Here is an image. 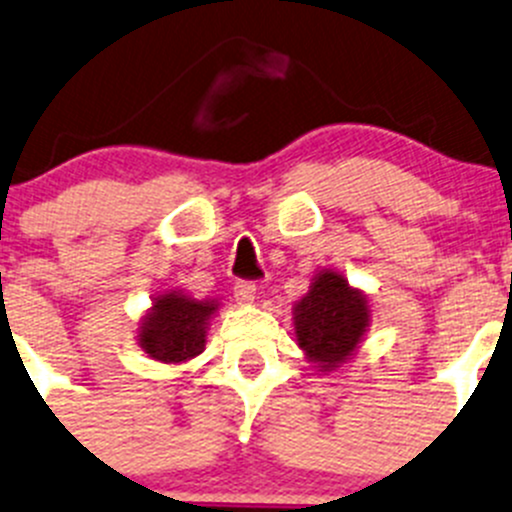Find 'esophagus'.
<instances>
[{
  "label": "esophagus",
  "instance_id": "obj_1",
  "mask_svg": "<svg viewBox=\"0 0 512 512\" xmlns=\"http://www.w3.org/2000/svg\"><path fill=\"white\" fill-rule=\"evenodd\" d=\"M232 292H235V299L240 304H252L257 297V285L250 280H240V282H235Z\"/></svg>",
  "mask_w": 512,
  "mask_h": 512
}]
</instances>
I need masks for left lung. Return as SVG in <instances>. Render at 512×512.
I'll use <instances>...</instances> for the list:
<instances>
[{
    "instance_id": "obj_1",
    "label": "left lung",
    "mask_w": 512,
    "mask_h": 512,
    "mask_svg": "<svg viewBox=\"0 0 512 512\" xmlns=\"http://www.w3.org/2000/svg\"><path fill=\"white\" fill-rule=\"evenodd\" d=\"M294 337L304 359L329 374L347 364L371 322L369 299L334 270H319L309 292L292 307Z\"/></svg>"
}]
</instances>
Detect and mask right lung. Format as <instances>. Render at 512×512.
Instances as JSON below:
<instances>
[{
	"instance_id": "add662e5",
	"label": "right lung",
	"mask_w": 512,
	"mask_h": 512,
	"mask_svg": "<svg viewBox=\"0 0 512 512\" xmlns=\"http://www.w3.org/2000/svg\"><path fill=\"white\" fill-rule=\"evenodd\" d=\"M218 309V299H195L183 289L158 294L141 319L138 344L160 364H185L203 354L208 324Z\"/></svg>"
}]
</instances>
